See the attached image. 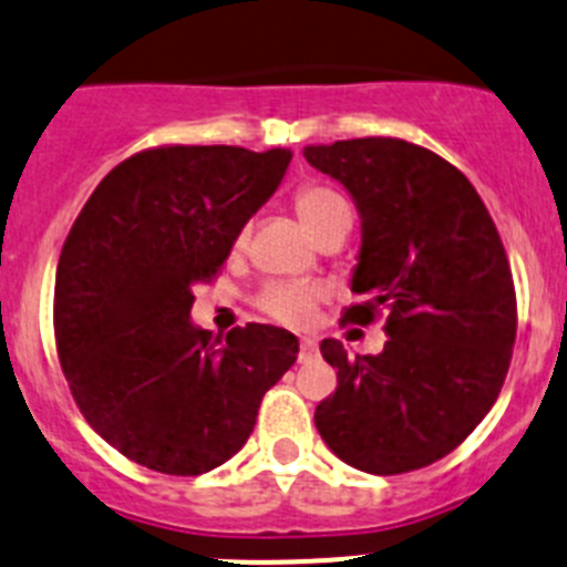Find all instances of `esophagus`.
<instances>
[{"mask_svg":"<svg viewBox=\"0 0 567 567\" xmlns=\"http://www.w3.org/2000/svg\"><path fill=\"white\" fill-rule=\"evenodd\" d=\"M318 357V340L315 337H300V360Z\"/></svg>","mask_w":567,"mask_h":567,"instance_id":"34e87169","label":"esophagus"}]
</instances>
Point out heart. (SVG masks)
Returning a JSON list of instances; mask_svg holds the SVG:
<instances>
[{
  "mask_svg": "<svg viewBox=\"0 0 567 567\" xmlns=\"http://www.w3.org/2000/svg\"><path fill=\"white\" fill-rule=\"evenodd\" d=\"M295 210H298L300 221L306 230L318 238L331 221L348 213V202L342 199L337 190L326 188V185H303L295 194ZM320 300V289L311 284H298V280H272L258 292V309L267 311L269 318L287 326H303L309 323L315 315V306Z\"/></svg>",
  "mask_w": 567,
  "mask_h": 567,
  "instance_id": "b5f03b06",
  "label": "heart"
}]
</instances>
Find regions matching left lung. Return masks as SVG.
<instances>
[{"label": "left lung", "mask_w": 567, "mask_h": 567, "mask_svg": "<svg viewBox=\"0 0 567 567\" xmlns=\"http://www.w3.org/2000/svg\"><path fill=\"white\" fill-rule=\"evenodd\" d=\"M311 168L354 199L362 244L348 323L385 318L379 354L348 357L315 410L331 453L371 475L422 470L453 453L495 404L512 362L517 300L497 227L472 182L422 145L393 137L306 145Z\"/></svg>", "instance_id": "8db88e82"}]
</instances>
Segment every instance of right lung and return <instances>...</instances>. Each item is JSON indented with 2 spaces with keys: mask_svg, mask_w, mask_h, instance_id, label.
<instances>
[{
  "mask_svg": "<svg viewBox=\"0 0 567 567\" xmlns=\"http://www.w3.org/2000/svg\"><path fill=\"white\" fill-rule=\"evenodd\" d=\"M292 152L168 145L109 171L78 213L55 272V342L83 419L134 464L202 475L247 444L261 399L298 360V337L190 320L267 205Z\"/></svg>",
  "mask_w": 567,
  "mask_h": 567,
  "instance_id": "obj_1",
  "label": "right lung"
}]
</instances>
